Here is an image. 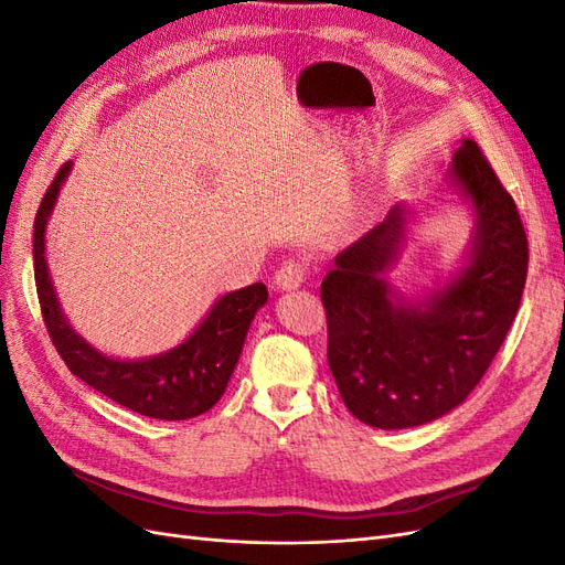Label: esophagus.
Listing matches in <instances>:
<instances>
[{
  "mask_svg": "<svg viewBox=\"0 0 565 565\" xmlns=\"http://www.w3.org/2000/svg\"><path fill=\"white\" fill-rule=\"evenodd\" d=\"M306 280V266L299 262H285L278 270L276 278H273V287L280 289V292H292V289L301 287Z\"/></svg>",
  "mask_w": 565,
  "mask_h": 565,
  "instance_id": "1",
  "label": "esophagus"
}]
</instances>
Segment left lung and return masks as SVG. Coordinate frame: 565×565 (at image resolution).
Here are the masks:
<instances>
[{"label": "left lung", "mask_w": 565, "mask_h": 565, "mask_svg": "<svg viewBox=\"0 0 565 565\" xmlns=\"http://www.w3.org/2000/svg\"><path fill=\"white\" fill-rule=\"evenodd\" d=\"M446 185L473 216L471 243L446 282L405 295L388 280L417 214L398 202L337 254L320 285L332 377L349 413L374 429H413L465 403L519 311L525 231L476 141H459Z\"/></svg>", "instance_id": "left-lung-1"}]
</instances>
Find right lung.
<instances>
[{
	"label": "right lung",
	"mask_w": 565,
	"mask_h": 565,
	"mask_svg": "<svg viewBox=\"0 0 565 565\" xmlns=\"http://www.w3.org/2000/svg\"><path fill=\"white\" fill-rule=\"evenodd\" d=\"M73 172L65 162L40 204L32 235V259L44 324L67 370L110 401L152 419H191L224 396L241 361L247 330L268 301L264 282H254L214 301L198 328L174 349L148 358H113L92 347L65 318L46 264V224L63 183Z\"/></svg>",
	"instance_id": "1"
}]
</instances>
